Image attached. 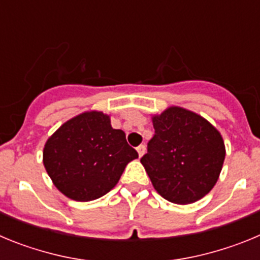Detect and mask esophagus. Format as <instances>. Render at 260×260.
Returning <instances> with one entry per match:
<instances>
[{
    "label": "esophagus",
    "mask_w": 260,
    "mask_h": 260,
    "mask_svg": "<svg viewBox=\"0 0 260 260\" xmlns=\"http://www.w3.org/2000/svg\"><path fill=\"white\" fill-rule=\"evenodd\" d=\"M137 151H138V155H139V157H142V156L144 155V152H146V146H144V144H141L139 147H137Z\"/></svg>",
    "instance_id": "esophagus-1"
}]
</instances>
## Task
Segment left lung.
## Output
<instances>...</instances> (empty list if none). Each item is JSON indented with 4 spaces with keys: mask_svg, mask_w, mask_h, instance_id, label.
Listing matches in <instances>:
<instances>
[{
    "mask_svg": "<svg viewBox=\"0 0 260 260\" xmlns=\"http://www.w3.org/2000/svg\"><path fill=\"white\" fill-rule=\"evenodd\" d=\"M155 135L141 158L156 191L176 204L199 201L219 180L225 158L221 134L181 107L152 116Z\"/></svg>",
    "mask_w": 260,
    "mask_h": 260,
    "instance_id": "obj_1",
    "label": "left lung"
}]
</instances>
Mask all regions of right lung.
<instances>
[{
  "instance_id": "1",
  "label": "right lung",
  "mask_w": 260,
  "mask_h": 260,
  "mask_svg": "<svg viewBox=\"0 0 260 260\" xmlns=\"http://www.w3.org/2000/svg\"><path fill=\"white\" fill-rule=\"evenodd\" d=\"M138 152L122 130L103 112H84L66 121L43 151V162L57 189L68 198L89 202L113 189Z\"/></svg>"
}]
</instances>
